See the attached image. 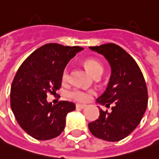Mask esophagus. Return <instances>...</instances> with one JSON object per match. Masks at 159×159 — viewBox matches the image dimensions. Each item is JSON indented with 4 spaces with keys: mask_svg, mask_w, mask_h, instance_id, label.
Masks as SVG:
<instances>
[{
    "mask_svg": "<svg viewBox=\"0 0 159 159\" xmlns=\"http://www.w3.org/2000/svg\"><path fill=\"white\" fill-rule=\"evenodd\" d=\"M87 107L86 105H82V104H77L76 105V107L77 108H80V109H84V108H86Z\"/></svg>",
    "mask_w": 159,
    "mask_h": 159,
    "instance_id": "1",
    "label": "esophagus"
}]
</instances>
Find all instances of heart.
Returning <instances> with one entry per match:
<instances>
[{
  "label": "heart",
  "instance_id": "b5f03b06",
  "mask_svg": "<svg viewBox=\"0 0 159 159\" xmlns=\"http://www.w3.org/2000/svg\"><path fill=\"white\" fill-rule=\"evenodd\" d=\"M84 64L86 69L90 72L93 76L97 75V74H101L103 73V67L102 64L96 59L93 58H88L86 61H84ZM69 78V68L68 66H66L63 72H62V80L63 82L67 81ZM93 91L92 90H81V89H78L75 88L72 90L69 93V96L71 98L76 100V101H80V102H86L88 101L92 96L93 95Z\"/></svg>",
  "mask_w": 159,
  "mask_h": 159
}]
</instances>
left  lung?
Listing matches in <instances>:
<instances>
[{
    "label": "left lung",
    "instance_id": "obj_1",
    "mask_svg": "<svg viewBox=\"0 0 159 159\" xmlns=\"http://www.w3.org/2000/svg\"><path fill=\"white\" fill-rule=\"evenodd\" d=\"M90 49L104 55L111 69L107 90L97 102L113 107L111 112L99 108L98 119L88 124V127L96 138L119 141L135 130L144 116L148 103L146 84L136 61L119 46L108 43Z\"/></svg>",
    "mask_w": 159,
    "mask_h": 159
}]
</instances>
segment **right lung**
<instances>
[{"label":"right lung","instance_id":"1","mask_svg":"<svg viewBox=\"0 0 159 159\" xmlns=\"http://www.w3.org/2000/svg\"><path fill=\"white\" fill-rule=\"evenodd\" d=\"M82 50L78 46L46 44L32 52L18 69L11 86V108L20 126L34 139L59 136L65 128L66 114L75 110L74 103L61 100L52 105L47 97L56 94L66 66Z\"/></svg>","mask_w":159,"mask_h":159}]
</instances>
